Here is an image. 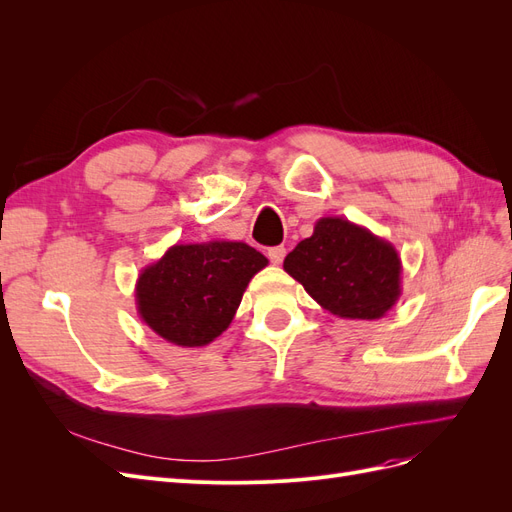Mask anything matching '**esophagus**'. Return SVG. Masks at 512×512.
Returning a JSON list of instances; mask_svg holds the SVG:
<instances>
[{
	"mask_svg": "<svg viewBox=\"0 0 512 512\" xmlns=\"http://www.w3.org/2000/svg\"><path fill=\"white\" fill-rule=\"evenodd\" d=\"M286 258V247L280 245V247H271L269 250V260L273 262V265H282Z\"/></svg>",
	"mask_w": 512,
	"mask_h": 512,
	"instance_id": "1",
	"label": "esophagus"
}]
</instances>
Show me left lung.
<instances>
[{
  "mask_svg": "<svg viewBox=\"0 0 512 512\" xmlns=\"http://www.w3.org/2000/svg\"><path fill=\"white\" fill-rule=\"evenodd\" d=\"M284 271L339 318L378 320L401 297L393 243L346 218H320L314 235L286 256Z\"/></svg>",
  "mask_w": 512,
  "mask_h": 512,
  "instance_id": "obj_1",
  "label": "left lung"
}]
</instances>
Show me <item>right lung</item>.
<instances>
[{
    "label": "right lung",
    "instance_id": "obj_1",
    "mask_svg": "<svg viewBox=\"0 0 512 512\" xmlns=\"http://www.w3.org/2000/svg\"><path fill=\"white\" fill-rule=\"evenodd\" d=\"M267 265L243 241L177 243L138 275V316L168 344L207 346L230 327L247 284Z\"/></svg>",
    "mask_w": 512,
    "mask_h": 512
}]
</instances>
